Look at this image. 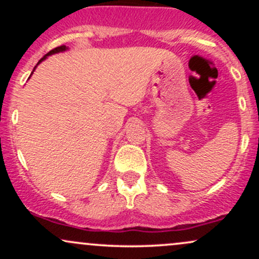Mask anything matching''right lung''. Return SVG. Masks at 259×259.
I'll return each instance as SVG.
<instances>
[{
  "mask_svg": "<svg viewBox=\"0 0 259 259\" xmlns=\"http://www.w3.org/2000/svg\"><path fill=\"white\" fill-rule=\"evenodd\" d=\"M67 50H69V47L64 46V45H63V46H59V47H56V49H53V50H52V51H50L49 53H47V55H45V56H44V57H42V58H41V59H40V61H38V62H37V64H36V65H35L34 70H35V69H36V67H37V65H38V64H40V63H41V62H42V61H45V59H46L47 57H49V56H52V55H55V53H59V52H64V51H67ZM34 70H32V72H31V74H32V73H34ZM31 74H30V76H31Z\"/></svg>",
  "mask_w": 259,
  "mask_h": 259,
  "instance_id": "right-lung-1",
  "label": "right lung"
}]
</instances>
